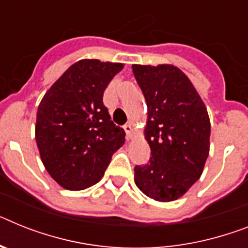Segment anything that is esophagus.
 <instances>
[{
	"label": "esophagus",
	"mask_w": 248,
	"mask_h": 248,
	"mask_svg": "<svg viewBox=\"0 0 248 248\" xmlns=\"http://www.w3.org/2000/svg\"><path fill=\"white\" fill-rule=\"evenodd\" d=\"M124 132H126V136H127V139H131V137H132V135H134V127H132V124H124Z\"/></svg>",
	"instance_id": "34e87169"
}]
</instances>
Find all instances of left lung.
<instances>
[{
  "mask_svg": "<svg viewBox=\"0 0 248 248\" xmlns=\"http://www.w3.org/2000/svg\"><path fill=\"white\" fill-rule=\"evenodd\" d=\"M147 105L146 165L135 166V184L149 198L176 201L201 178L209 155L211 121L190 79L178 66L132 65Z\"/></svg>",
  "mask_w": 248,
  "mask_h": 248,
  "instance_id": "8db88e82",
  "label": "left lung"
}]
</instances>
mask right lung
Here are the masks:
<instances>
[{
    "mask_svg": "<svg viewBox=\"0 0 248 248\" xmlns=\"http://www.w3.org/2000/svg\"><path fill=\"white\" fill-rule=\"evenodd\" d=\"M122 63L82 59L54 83L37 107L35 140L50 176L64 189L83 190L103 178L124 143L111 121L103 93Z\"/></svg>",
    "mask_w": 248,
    "mask_h": 248,
    "instance_id": "obj_1",
    "label": "right lung"
}]
</instances>
